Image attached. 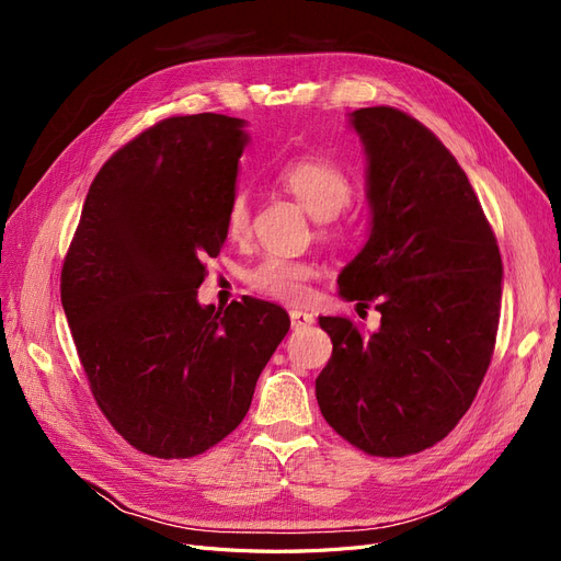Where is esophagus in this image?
Returning <instances> with one entry per match:
<instances>
[{
    "label": "esophagus",
    "mask_w": 561,
    "mask_h": 561,
    "mask_svg": "<svg viewBox=\"0 0 561 561\" xmlns=\"http://www.w3.org/2000/svg\"><path fill=\"white\" fill-rule=\"evenodd\" d=\"M290 320H293V328L295 330H301V328L313 325V313L301 311V309H293L290 311Z\"/></svg>",
    "instance_id": "1"
}]
</instances>
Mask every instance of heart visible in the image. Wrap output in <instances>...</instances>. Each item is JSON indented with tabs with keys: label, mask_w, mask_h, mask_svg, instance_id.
I'll list each match as a JSON object with an SVG mask.
<instances>
[{
	"label": "heart",
	"mask_w": 561,
	"mask_h": 561,
	"mask_svg": "<svg viewBox=\"0 0 561 561\" xmlns=\"http://www.w3.org/2000/svg\"><path fill=\"white\" fill-rule=\"evenodd\" d=\"M278 182L290 192L316 219H334L353 194L342 165L325 157H297L280 165ZM227 231L231 239H243L250 231V203L245 194H233L227 210ZM318 276V266L307 260H290L268 254L248 271L252 290L280 301H299L307 297L309 283Z\"/></svg>",
	"instance_id": "heart-1"
}]
</instances>
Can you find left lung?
I'll list each match as a JSON object with an SVG mask.
<instances>
[{"label": "left lung", "instance_id": "8db88e82", "mask_svg": "<svg viewBox=\"0 0 561 561\" xmlns=\"http://www.w3.org/2000/svg\"><path fill=\"white\" fill-rule=\"evenodd\" d=\"M367 157L365 248L339 295L381 325L322 316L332 358L316 379L330 426L371 456H407L447 437L486 375L503 264L484 210L451 151L396 107L348 114Z\"/></svg>", "mask_w": 561, "mask_h": 561}]
</instances>
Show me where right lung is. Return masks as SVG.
<instances>
[{
	"label": "right lung",
	"mask_w": 561,
	"mask_h": 561,
	"mask_svg": "<svg viewBox=\"0 0 561 561\" xmlns=\"http://www.w3.org/2000/svg\"><path fill=\"white\" fill-rule=\"evenodd\" d=\"M248 140L243 118L225 114L140 133L100 168L62 264V309L91 393L149 456L190 458L239 428L290 330L264 299L198 304Z\"/></svg>",
	"instance_id": "obj_1"
}]
</instances>
